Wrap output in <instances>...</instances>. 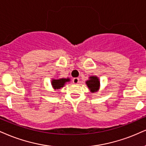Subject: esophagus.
Returning a JSON list of instances; mask_svg holds the SVG:
<instances>
[{
  "instance_id": "esophagus-1",
  "label": "esophagus",
  "mask_w": 146,
  "mask_h": 146,
  "mask_svg": "<svg viewBox=\"0 0 146 146\" xmlns=\"http://www.w3.org/2000/svg\"><path fill=\"white\" fill-rule=\"evenodd\" d=\"M79 82V78H74L73 79V83L74 84H78Z\"/></svg>"
}]
</instances>
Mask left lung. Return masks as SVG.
Wrapping results in <instances>:
<instances>
[{
	"mask_svg": "<svg viewBox=\"0 0 146 146\" xmlns=\"http://www.w3.org/2000/svg\"><path fill=\"white\" fill-rule=\"evenodd\" d=\"M85 82L91 93H97L100 90V78L97 76H90L89 80H87Z\"/></svg>",
	"mask_w": 146,
	"mask_h": 146,
	"instance_id": "obj_1",
	"label": "left lung"
}]
</instances>
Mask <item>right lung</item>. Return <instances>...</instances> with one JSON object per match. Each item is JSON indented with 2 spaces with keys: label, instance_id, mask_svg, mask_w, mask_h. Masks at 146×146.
I'll return each instance as SVG.
<instances>
[{
  "label": "right lung",
  "instance_id": "1",
  "mask_svg": "<svg viewBox=\"0 0 146 146\" xmlns=\"http://www.w3.org/2000/svg\"><path fill=\"white\" fill-rule=\"evenodd\" d=\"M70 81V78H52L51 84L52 87L54 90L59 89L61 88L64 87V86L67 82Z\"/></svg>",
  "mask_w": 146,
  "mask_h": 146
}]
</instances>
